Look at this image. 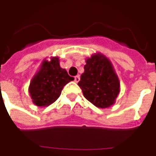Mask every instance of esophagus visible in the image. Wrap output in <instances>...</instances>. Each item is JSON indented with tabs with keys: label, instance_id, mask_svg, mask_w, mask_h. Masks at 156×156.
Returning <instances> with one entry per match:
<instances>
[{
	"label": "esophagus",
	"instance_id": "obj_1",
	"mask_svg": "<svg viewBox=\"0 0 156 156\" xmlns=\"http://www.w3.org/2000/svg\"><path fill=\"white\" fill-rule=\"evenodd\" d=\"M80 76H76L74 77L75 82H76V83H78L80 80Z\"/></svg>",
	"mask_w": 156,
	"mask_h": 156
}]
</instances>
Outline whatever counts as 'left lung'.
Listing matches in <instances>:
<instances>
[{
  "mask_svg": "<svg viewBox=\"0 0 156 156\" xmlns=\"http://www.w3.org/2000/svg\"><path fill=\"white\" fill-rule=\"evenodd\" d=\"M84 69L78 85L84 98L100 108L112 106L119 93V81L111 62L102 54H94L87 59Z\"/></svg>",
  "mask_w": 156,
  "mask_h": 156,
  "instance_id": "obj_1",
  "label": "left lung"
}]
</instances>
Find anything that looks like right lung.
Instances as JSON below:
<instances>
[{
	"label": "right lung",
	"mask_w": 156,
	"mask_h": 156,
	"mask_svg": "<svg viewBox=\"0 0 156 156\" xmlns=\"http://www.w3.org/2000/svg\"><path fill=\"white\" fill-rule=\"evenodd\" d=\"M74 80L65 69L59 66L58 58L44 61L41 70L33 77L29 86L32 102L38 107H46L59 98L63 87Z\"/></svg>",
	"instance_id": "right-lung-1"
}]
</instances>
